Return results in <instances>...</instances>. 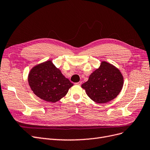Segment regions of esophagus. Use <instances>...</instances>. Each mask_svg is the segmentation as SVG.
Wrapping results in <instances>:
<instances>
[{"mask_svg": "<svg viewBox=\"0 0 150 150\" xmlns=\"http://www.w3.org/2000/svg\"><path fill=\"white\" fill-rule=\"evenodd\" d=\"M75 84L78 85V86H81V85L82 84V82H81V81H79V82H76V83H75Z\"/></svg>", "mask_w": 150, "mask_h": 150, "instance_id": "1", "label": "esophagus"}]
</instances>
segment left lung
I'll use <instances>...</instances> for the list:
<instances>
[{"label":"left lung","mask_w":150,"mask_h":150,"mask_svg":"<svg viewBox=\"0 0 150 150\" xmlns=\"http://www.w3.org/2000/svg\"><path fill=\"white\" fill-rule=\"evenodd\" d=\"M123 83V76L119 70L113 65L103 62L81 87L96 103H105L117 97L121 91Z\"/></svg>","instance_id":"8db88e82"}]
</instances>
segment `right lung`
I'll return each instance as SVG.
<instances>
[{"mask_svg":"<svg viewBox=\"0 0 150 150\" xmlns=\"http://www.w3.org/2000/svg\"><path fill=\"white\" fill-rule=\"evenodd\" d=\"M28 82L38 97L52 103L64 97L69 88L73 86L51 61L34 67L29 74Z\"/></svg>","mask_w":150,"mask_h":150,"instance_id":"1","label":"right lung"}]
</instances>
